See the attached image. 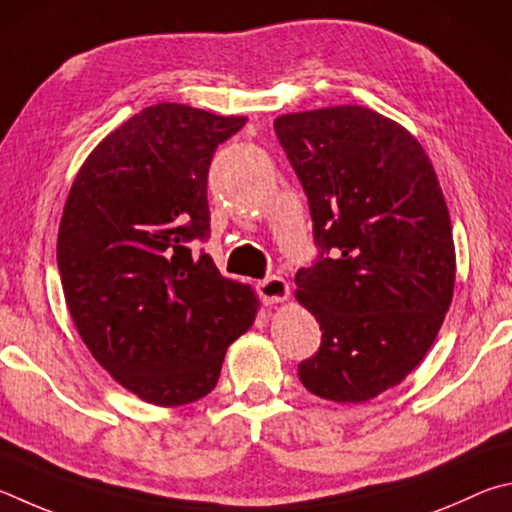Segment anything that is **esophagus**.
I'll return each instance as SVG.
<instances>
[{
    "label": "esophagus",
    "instance_id": "34e87169",
    "mask_svg": "<svg viewBox=\"0 0 512 512\" xmlns=\"http://www.w3.org/2000/svg\"><path fill=\"white\" fill-rule=\"evenodd\" d=\"M258 294L267 306H274V303H283L290 297V285L281 276H267L265 281L258 283Z\"/></svg>",
    "mask_w": 512,
    "mask_h": 512
}]
</instances>
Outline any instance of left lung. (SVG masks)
Instances as JSON below:
<instances>
[{
    "instance_id": "left-lung-1",
    "label": "left lung",
    "mask_w": 512,
    "mask_h": 512,
    "mask_svg": "<svg viewBox=\"0 0 512 512\" xmlns=\"http://www.w3.org/2000/svg\"><path fill=\"white\" fill-rule=\"evenodd\" d=\"M274 130L321 249L294 276L321 328L299 380L342 405L373 400L423 362L452 303L456 254L436 170L414 134L362 105L283 114Z\"/></svg>"
}]
</instances>
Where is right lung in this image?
<instances>
[{
  "instance_id": "add662e5",
  "label": "right lung",
  "mask_w": 512,
  "mask_h": 512,
  "mask_svg": "<svg viewBox=\"0 0 512 512\" xmlns=\"http://www.w3.org/2000/svg\"><path fill=\"white\" fill-rule=\"evenodd\" d=\"M182 103L150 105L89 152L58 229V270L89 353L157 407L204 398L258 299L188 242L209 236L206 177L245 125Z\"/></svg>"
}]
</instances>
